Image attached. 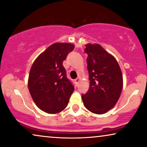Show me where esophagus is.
Instances as JSON below:
<instances>
[{
  "instance_id": "obj_1",
  "label": "esophagus",
  "mask_w": 147,
  "mask_h": 147,
  "mask_svg": "<svg viewBox=\"0 0 147 147\" xmlns=\"http://www.w3.org/2000/svg\"><path fill=\"white\" fill-rule=\"evenodd\" d=\"M80 80V77H78L77 78H76L75 80H74V81H75V82L76 83V84H77V83L79 82Z\"/></svg>"
}]
</instances>
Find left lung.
I'll return each instance as SVG.
<instances>
[{"instance_id":"1","label":"left lung","mask_w":147,"mask_h":147,"mask_svg":"<svg viewBox=\"0 0 147 147\" xmlns=\"http://www.w3.org/2000/svg\"><path fill=\"white\" fill-rule=\"evenodd\" d=\"M89 89L82 95L86 109L97 115L106 113L117 104L123 89V75L117 61L99 44L87 43Z\"/></svg>"}]
</instances>
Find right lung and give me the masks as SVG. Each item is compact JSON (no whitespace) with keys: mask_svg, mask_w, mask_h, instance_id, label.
Returning a JSON list of instances; mask_svg holds the SVG:
<instances>
[{"mask_svg":"<svg viewBox=\"0 0 147 147\" xmlns=\"http://www.w3.org/2000/svg\"><path fill=\"white\" fill-rule=\"evenodd\" d=\"M74 47L71 43H54L38 56L30 68L28 90L42 111L56 114L67 106L74 87L66 76L63 62Z\"/></svg>","mask_w":147,"mask_h":147,"instance_id":"1","label":"right lung"}]
</instances>
